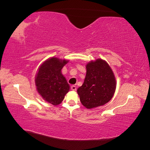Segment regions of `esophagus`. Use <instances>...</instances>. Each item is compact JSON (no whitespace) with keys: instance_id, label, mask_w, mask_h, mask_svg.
<instances>
[{"instance_id":"34e87169","label":"esophagus","mask_w":150,"mask_h":150,"mask_svg":"<svg viewBox=\"0 0 150 150\" xmlns=\"http://www.w3.org/2000/svg\"><path fill=\"white\" fill-rule=\"evenodd\" d=\"M71 89L72 91H76V86L73 85V86H71Z\"/></svg>"}]
</instances>
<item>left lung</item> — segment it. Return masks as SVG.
Here are the masks:
<instances>
[{"mask_svg":"<svg viewBox=\"0 0 150 150\" xmlns=\"http://www.w3.org/2000/svg\"><path fill=\"white\" fill-rule=\"evenodd\" d=\"M116 86L115 77L110 66L105 61L99 59L86 65L84 83L77 91L83 105L91 109L110 101Z\"/></svg>","mask_w":150,"mask_h":150,"instance_id":"8db88e82","label":"left lung"}]
</instances>
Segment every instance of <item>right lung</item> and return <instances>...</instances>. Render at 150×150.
Masks as SVG:
<instances>
[{
    "mask_svg": "<svg viewBox=\"0 0 150 150\" xmlns=\"http://www.w3.org/2000/svg\"><path fill=\"white\" fill-rule=\"evenodd\" d=\"M68 61L50 58L40 66L35 77V86L42 98L54 106L59 104L69 90V85L61 73Z\"/></svg>",
    "mask_w": 150,
    "mask_h": 150,
    "instance_id": "1",
    "label": "right lung"
}]
</instances>
